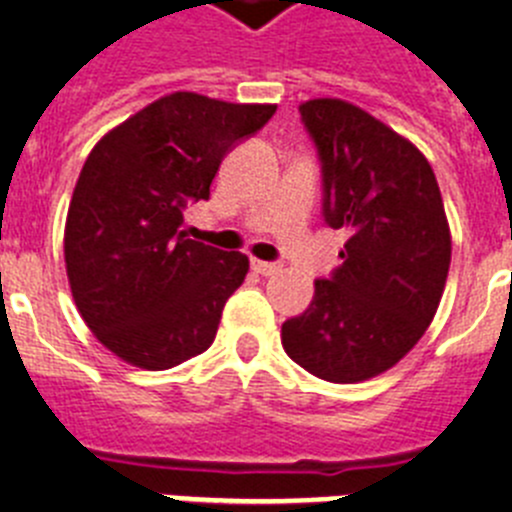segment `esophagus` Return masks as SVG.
<instances>
[{"mask_svg": "<svg viewBox=\"0 0 512 512\" xmlns=\"http://www.w3.org/2000/svg\"><path fill=\"white\" fill-rule=\"evenodd\" d=\"M251 266H253V271H256V274H264V277H274V274H279V271H282V266L271 264V261H256V259H253Z\"/></svg>", "mask_w": 512, "mask_h": 512, "instance_id": "obj_1", "label": "esophagus"}]
</instances>
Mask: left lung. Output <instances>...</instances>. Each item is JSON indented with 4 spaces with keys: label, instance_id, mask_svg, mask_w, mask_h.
Segmentation results:
<instances>
[{
    "label": "left lung",
    "instance_id": "8db88e82",
    "mask_svg": "<svg viewBox=\"0 0 512 512\" xmlns=\"http://www.w3.org/2000/svg\"><path fill=\"white\" fill-rule=\"evenodd\" d=\"M323 171V217L343 228V264L282 325L292 361L336 384L372 379L420 341L451 264L436 174L408 138L343 99L300 104Z\"/></svg>",
    "mask_w": 512,
    "mask_h": 512
}]
</instances>
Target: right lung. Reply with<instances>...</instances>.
<instances>
[{
    "instance_id": "1",
    "label": "right lung",
    "mask_w": 512,
    "mask_h": 512,
    "mask_svg": "<svg viewBox=\"0 0 512 512\" xmlns=\"http://www.w3.org/2000/svg\"><path fill=\"white\" fill-rule=\"evenodd\" d=\"M277 104L194 92L156 99L104 135L81 169L63 233L71 295L99 343L140 369H171L215 341L248 256L187 238L225 153Z\"/></svg>"
}]
</instances>
